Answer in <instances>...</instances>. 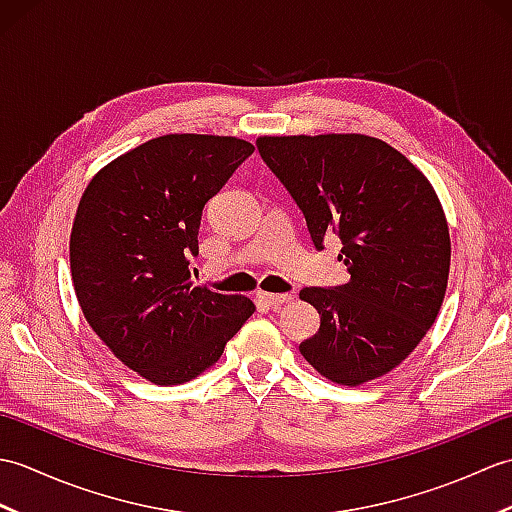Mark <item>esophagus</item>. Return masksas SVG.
Segmentation results:
<instances>
[{
    "instance_id": "esophagus-1",
    "label": "esophagus",
    "mask_w": 512,
    "mask_h": 512,
    "mask_svg": "<svg viewBox=\"0 0 512 512\" xmlns=\"http://www.w3.org/2000/svg\"><path fill=\"white\" fill-rule=\"evenodd\" d=\"M292 299V295H270V292H257V301L264 306H284Z\"/></svg>"
}]
</instances>
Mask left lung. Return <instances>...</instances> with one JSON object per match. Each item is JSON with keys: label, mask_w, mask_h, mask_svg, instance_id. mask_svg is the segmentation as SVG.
<instances>
[{"label": "left lung", "mask_w": 512, "mask_h": 512, "mask_svg": "<svg viewBox=\"0 0 512 512\" xmlns=\"http://www.w3.org/2000/svg\"><path fill=\"white\" fill-rule=\"evenodd\" d=\"M259 156L297 202L323 250L341 237L350 281L303 288L319 332L299 345L332 383L356 387L391 372L436 321L451 266L447 217L422 171L363 134L262 136Z\"/></svg>", "instance_id": "1"}]
</instances>
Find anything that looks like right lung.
<instances>
[{
	"label": "right lung",
	"instance_id": "obj_1",
	"mask_svg": "<svg viewBox=\"0 0 512 512\" xmlns=\"http://www.w3.org/2000/svg\"><path fill=\"white\" fill-rule=\"evenodd\" d=\"M255 147L169 134L127 151L85 189L70 235L74 292L118 361L182 385L222 356L255 303L193 286L202 209Z\"/></svg>",
	"mask_w": 512,
	"mask_h": 512
}]
</instances>
